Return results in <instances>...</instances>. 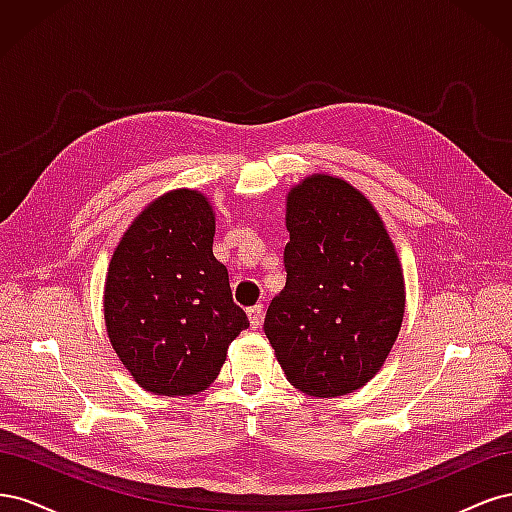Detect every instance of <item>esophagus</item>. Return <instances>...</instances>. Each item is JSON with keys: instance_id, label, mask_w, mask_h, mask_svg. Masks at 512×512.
Returning <instances> with one entry per match:
<instances>
[{"instance_id": "esophagus-1", "label": "esophagus", "mask_w": 512, "mask_h": 512, "mask_svg": "<svg viewBox=\"0 0 512 512\" xmlns=\"http://www.w3.org/2000/svg\"><path fill=\"white\" fill-rule=\"evenodd\" d=\"M247 318H250L252 329H258L262 324V318H265V309H262V305L247 307Z\"/></svg>"}]
</instances>
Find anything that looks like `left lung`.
Segmentation results:
<instances>
[{"label": "left lung", "mask_w": 512, "mask_h": 512, "mask_svg": "<svg viewBox=\"0 0 512 512\" xmlns=\"http://www.w3.org/2000/svg\"><path fill=\"white\" fill-rule=\"evenodd\" d=\"M286 228V286L267 309L265 333L292 386L348 395L378 374L404 320L395 245L369 200L329 175L288 192Z\"/></svg>", "instance_id": "obj_1"}]
</instances>
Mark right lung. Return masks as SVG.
<instances>
[{
    "label": "right lung",
    "instance_id": "right-lung-1",
    "mask_svg": "<svg viewBox=\"0 0 512 512\" xmlns=\"http://www.w3.org/2000/svg\"><path fill=\"white\" fill-rule=\"evenodd\" d=\"M215 213L196 190L160 196L115 247L104 286L108 339L145 391L196 395L250 327L213 256Z\"/></svg>",
    "mask_w": 512,
    "mask_h": 512
}]
</instances>
